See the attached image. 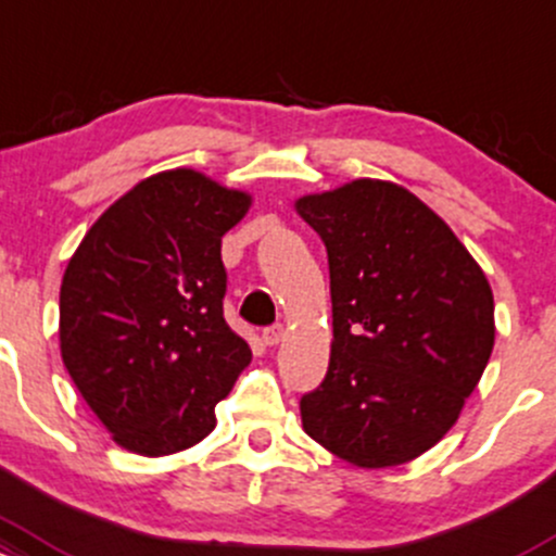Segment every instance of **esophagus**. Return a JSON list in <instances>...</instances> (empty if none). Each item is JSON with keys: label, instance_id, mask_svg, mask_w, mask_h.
<instances>
[{"label": "esophagus", "instance_id": "obj_1", "mask_svg": "<svg viewBox=\"0 0 556 556\" xmlns=\"http://www.w3.org/2000/svg\"><path fill=\"white\" fill-rule=\"evenodd\" d=\"M285 340V327L282 325H274L264 329V343L266 345H279Z\"/></svg>", "mask_w": 556, "mask_h": 556}]
</instances>
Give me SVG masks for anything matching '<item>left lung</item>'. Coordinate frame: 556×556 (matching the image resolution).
Instances as JSON below:
<instances>
[{"label":"left lung","mask_w":556,"mask_h":556,"mask_svg":"<svg viewBox=\"0 0 556 556\" xmlns=\"http://www.w3.org/2000/svg\"><path fill=\"white\" fill-rule=\"evenodd\" d=\"M321 237L332 295L325 382L303 430L356 467L406 465L459 419L493 351L483 268L417 194L380 179L295 203Z\"/></svg>","instance_id":"8db88e82"}]
</instances>
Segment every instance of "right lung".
<instances>
[{"mask_svg": "<svg viewBox=\"0 0 556 556\" xmlns=\"http://www.w3.org/2000/svg\"><path fill=\"white\" fill-rule=\"evenodd\" d=\"M248 192L192 168L150 176L91 224L60 285V353L113 441L166 456L203 441L250 364L224 319L222 237Z\"/></svg>", "mask_w": 556, "mask_h": 556, "instance_id": "right-lung-1", "label": "right lung"}]
</instances>
